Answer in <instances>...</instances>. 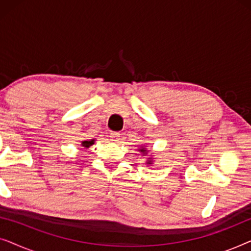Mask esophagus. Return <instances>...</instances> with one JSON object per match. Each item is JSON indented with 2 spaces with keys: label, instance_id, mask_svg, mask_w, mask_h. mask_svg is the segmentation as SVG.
I'll return each mask as SVG.
<instances>
[{
  "label": "esophagus",
  "instance_id": "obj_1",
  "mask_svg": "<svg viewBox=\"0 0 251 251\" xmlns=\"http://www.w3.org/2000/svg\"><path fill=\"white\" fill-rule=\"evenodd\" d=\"M109 138H111L112 142L119 143V140L121 139V136H120L119 132H112L111 136H109Z\"/></svg>",
  "mask_w": 251,
  "mask_h": 251
}]
</instances>
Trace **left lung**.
<instances>
[{"mask_svg":"<svg viewBox=\"0 0 251 251\" xmlns=\"http://www.w3.org/2000/svg\"><path fill=\"white\" fill-rule=\"evenodd\" d=\"M138 151H139L140 153L143 154V155H146V154L149 153V150H147L145 146H140L139 149H138ZM146 164H147V166H152V164H153V157H152V156H151V157H147V160H146Z\"/></svg>","mask_w":251,"mask_h":251,"instance_id":"1","label":"left lung"}]
</instances>
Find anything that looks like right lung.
Masks as SVG:
<instances>
[{
	"label": "right lung",
	"mask_w": 251,
	"mask_h": 251,
	"mask_svg": "<svg viewBox=\"0 0 251 251\" xmlns=\"http://www.w3.org/2000/svg\"><path fill=\"white\" fill-rule=\"evenodd\" d=\"M94 144H95V139H91V140H83V142L81 143V145L85 147V149H88V147L94 145Z\"/></svg>",
	"instance_id": "right-lung-1"
}]
</instances>
